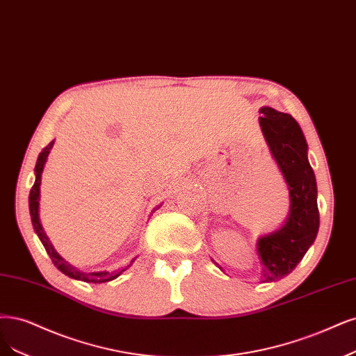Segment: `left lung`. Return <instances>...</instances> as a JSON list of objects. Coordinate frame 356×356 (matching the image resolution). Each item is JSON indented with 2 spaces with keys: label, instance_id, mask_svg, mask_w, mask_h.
Instances as JSON below:
<instances>
[{
  "label": "left lung",
  "instance_id": "left-lung-1",
  "mask_svg": "<svg viewBox=\"0 0 356 356\" xmlns=\"http://www.w3.org/2000/svg\"><path fill=\"white\" fill-rule=\"evenodd\" d=\"M261 113V129L290 194L286 224L257 240V254L262 264L261 281L273 283L290 274L303 259L318 234L320 212L316 181L308 161V144L299 124L290 115L271 107H262Z\"/></svg>",
  "mask_w": 356,
  "mask_h": 356
}]
</instances>
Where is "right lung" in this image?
<instances>
[{
  "label": "right lung",
  "instance_id": "obj_1",
  "mask_svg": "<svg viewBox=\"0 0 356 356\" xmlns=\"http://www.w3.org/2000/svg\"><path fill=\"white\" fill-rule=\"evenodd\" d=\"M54 141H51L48 145H45L42 152L40 153L38 156V161H36V165H35V182L33 186L31 188V193H29V211H31V219H32V225H33V229L36 234H38L41 243L44 244V248L47 250V253L50 254L53 264L57 266L58 271L63 273L65 275L70 277V278H75V280H81V281H85V283H107V281L110 280H115L116 277H119L122 273L125 271V269H128L132 262L136 259H132L131 264L127 266V268H122V269H118V271H97V273H83V271H79L78 268L72 266L70 264H67L63 257H61L53 248V244L50 243V240H48L47 234L44 232V228L40 222V213H38V209H40V186H41V175H42V170H44V165L47 162V157L48 154H50V150L53 147Z\"/></svg>",
  "mask_w": 356,
  "mask_h": 356
}]
</instances>
